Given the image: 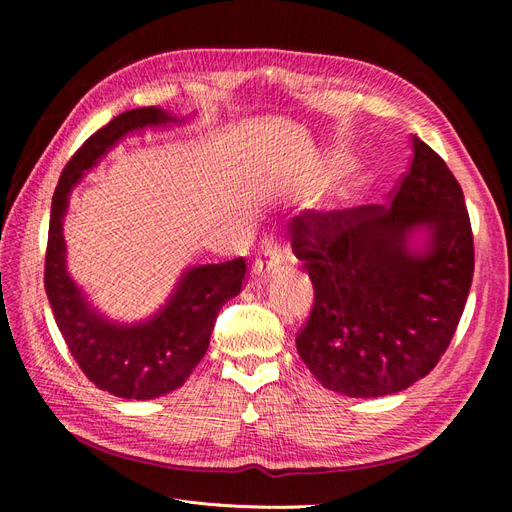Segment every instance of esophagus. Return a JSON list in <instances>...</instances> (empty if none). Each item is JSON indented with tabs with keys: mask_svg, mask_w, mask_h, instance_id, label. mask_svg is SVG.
<instances>
[{
	"mask_svg": "<svg viewBox=\"0 0 512 512\" xmlns=\"http://www.w3.org/2000/svg\"><path fill=\"white\" fill-rule=\"evenodd\" d=\"M282 265V254L277 250V245L273 241H265V250H262V256L254 262L252 267V277L254 280H267L269 273L275 269H280Z\"/></svg>",
	"mask_w": 512,
	"mask_h": 512,
	"instance_id": "34e87169",
	"label": "esophagus"
}]
</instances>
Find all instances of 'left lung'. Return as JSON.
I'll use <instances>...</instances> for the list:
<instances>
[{
  "mask_svg": "<svg viewBox=\"0 0 512 512\" xmlns=\"http://www.w3.org/2000/svg\"><path fill=\"white\" fill-rule=\"evenodd\" d=\"M290 232L314 284L297 350L324 389L384 397L438 365L468 301L474 241L461 185L436 151L412 136L391 205L303 211Z\"/></svg>",
  "mask_w": 512,
  "mask_h": 512,
  "instance_id": "obj_1",
  "label": "left lung"
}]
</instances>
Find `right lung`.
I'll list each match as a JSON object with an SVG mask.
<instances>
[{
	"instance_id": "add662e5",
	"label": "right lung",
	"mask_w": 512,
	"mask_h": 512,
	"mask_svg": "<svg viewBox=\"0 0 512 512\" xmlns=\"http://www.w3.org/2000/svg\"><path fill=\"white\" fill-rule=\"evenodd\" d=\"M160 106L134 108L106 123L74 153L59 177L51 205L44 288L57 327L83 374L98 389L123 399H156L179 389L209 348L215 318L237 297L245 260L185 269L156 314L141 322H117L89 303L66 267L64 218L70 192L121 138L147 128L181 123Z\"/></svg>"
}]
</instances>
